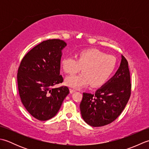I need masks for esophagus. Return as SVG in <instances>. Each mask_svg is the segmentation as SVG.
Wrapping results in <instances>:
<instances>
[{
  "label": "esophagus",
  "mask_w": 149,
  "mask_h": 149,
  "mask_svg": "<svg viewBox=\"0 0 149 149\" xmlns=\"http://www.w3.org/2000/svg\"><path fill=\"white\" fill-rule=\"evenodd\" d=\"M75 91H76V90H75V89H73V88H70V93L75 92Z\"/></svg>",
  "instance_id": "34e87169"
}]
</instances>
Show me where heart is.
<instances>
[{
  "instance_id": "b5f03b06",
  "label": "heart",
  "mask_w": 149,
  "mask_h": 149,
  "mask_svg": "<svg viewBox=\"0 0 149 149\" xmlns=\"http://www.w3.org/2000/svg\"><path fill=\"white\" fill-rule=\"evenodd\" d=\"M61 68L66 74H73L81 70L79 75H72L65 79L68 86L79 88L91 84V86H102L114 72L116 60L114 57L96 49H85L77 54V59L65 57L61 59Z\"/></svg>"
}]
</instances>
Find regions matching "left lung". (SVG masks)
<instances>
[{
	"label": "left lung",
	"mask_w": 149,
	"mask_h": 149,
	"mask_svg": "<svg viewBox=\"0 0 149 149\" xmlns=\"http://www.w3.org/2000/svg\"><path fill=\"white\" fill-rule=\"evenodd\" d=\"M131 83L128 62L122 55L115 75L94 94L83 93L80 110L84 122L92 127H101L116 119L131 96Z\"/></svg>",
	"instance_id": "obj_1"
}]
</instances>
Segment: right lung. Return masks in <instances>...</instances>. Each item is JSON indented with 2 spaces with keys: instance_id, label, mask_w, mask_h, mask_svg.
<instances>
[{
  "instance_id": "obj_1",
  "label": "right lung",
  "mask_w": 149,
  "mask_h": 149,
  "mask_svg": "<svg viewBox=\"0 0 149 149\" xmlns=\"http://www.w3.org/2000/svg\"><path fill=\"white\" fill-rule=\"evenodd\" d=\"M66 46L59 39L43 41L24 57L19 66L17 82L21 101L27 111L41 121L54 116L70 92L66 86L52 88L63 81L60 63Z\"/></svg>"
}]
</instances>
